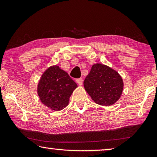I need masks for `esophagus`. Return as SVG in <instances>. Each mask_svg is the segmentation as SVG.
I'll return each instance as SVG.
<instances>
[{
  "mask_svg": "<svg viewBox=\"0 0 157 157\" xmlns=\"http://www.w3.org/2000/svg\"><path fill=\"white\" fill-rule=\"evenodd\" d=\"M76 82L79 85V86H81V85L82 84V82H83V79H82V78L77 79H76Z\"/></svg>",
  "mask_w": 157,
  "mask_h": 157,
  "instance_id": "34e87169",
  "label": "esophagus"
}]
</instances>
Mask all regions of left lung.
I'll return each instance as SVG.
<instances>
[{
    "label": "left lung",
    "instance_id": "left-lung-1",
    "mask_svg": "<svg viewBox=\"0 0 157 157\" xmlns=\"http://www.w3.org/2000/svg\"><path fill=\"white\" fill-rule=\"evenodd\" d=\"M84 86L95 103L110 106L121 98L123 82L113 69L101 63H95L85 78Z\"/></svg>",
    "mask_w": 157,
    "mask_h": 157
}]
</instances>
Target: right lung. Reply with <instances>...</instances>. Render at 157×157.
<instances>
[{"mask_svg":"<svg viewBox=\"0 0 157 157\" xmlns=\"http://www.w3.org/2000/svg\"><path fill=\"white\" fill-rule=\"evenodd\" d=\"M77 86L67 73L59 66H53L42 75L37 93L44 105L57 111L68 105L69 98Z\"/></svg>","mask_w":157,"mask_h":157,"instance_id":"add662e5","label":"right lung"}]
</instances>
